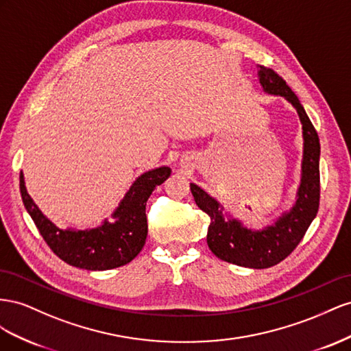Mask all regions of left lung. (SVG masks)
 <instances>
[{"mask_svg":"<svg viewBox=\"0 0 351 351\" xmlns=\"http://www.w3.org/2000/svg\"><path fill=\"white\" fill-rule=\"evenodd\" d=\"M258 79L265 93L282 95L297 108L303 125L304 152L302 184L298 188L294 207L279 217L275 225L267 226L262 231H252L235 219L225 220L216 199L195 184H191V193L197 206L210 216L207 245L212 253L228 263L266 269L282 262L294 252L317 215L320 198V144L315 126L310 122L303 106L300 104V99L284 79L274 69L265 66H260Z\"/></svg>","mask_w":351,"mask_h":351,"instance_id":"left-lung-1","label":"left lung"}]
</instances>
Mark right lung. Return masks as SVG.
Returning a JSON list of instances; mask_svg holds the SVG:
<instances>
[{"label": "right lung", "mask_w": 351, "mask_h": 351, "mask_svg": "<svg viewBox=\"0 0 351 351\" xmlns=\"http://www.w3.org/2000/svg\"><path fill=\"white\" fill-rule=\"evenodd\" d=\"M170 176V169L163 166L139 176L129 188L113 217L116 222H106L94 229L72 231L58 229L41 213L29 197L23 173H20V194L23 204L35 222L44 241L67 265L86 270H107L123 266L141 252L148 232L145 204L157 185Z\"/></svg>", "instance_id": "obj_1"}]
</instances>
